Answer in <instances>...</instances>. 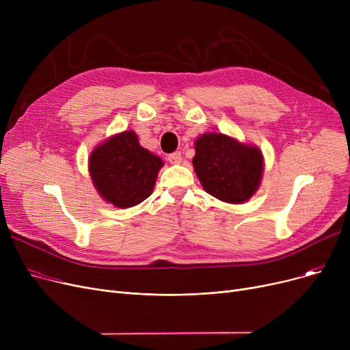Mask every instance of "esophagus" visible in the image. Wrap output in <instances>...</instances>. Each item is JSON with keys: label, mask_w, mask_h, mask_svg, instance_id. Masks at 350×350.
Wrapping results in <instances>:
<instances>
[{"label": "esophagus", "mask_w": 350, "mask_h": 350, "mask_svg": "<svg viewBox=\"0 0 350 350\" xmlns=\"http://www.w3.org/2000/svg\"><path fill=\"white\" fill-rule=\"evenodd\" d=\"M181 153L180 152H174V153H172V154H169L167 156V160L172 163V164H178V163H181Z\"/></svg>", "instance_id": "34e87169"}]
</instances>
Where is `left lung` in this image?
<instances>
[{
    "label": "left lung",
    "instance_id": "obj_1",
    "mask_svg": "<svg viewBox=\"0 0 350 350\" xmlns=\"http://www.w3.org/2000/svg\"><path fill=\"white\" fill-rule=\"evenodd\" d=\"M194 147V172L208 194L230 204H243L258 190L264 172L258 147L223 133H204Z\"/></svg>",
    "mask_w": 350,
    "mask_h": 350
}]
</instances>
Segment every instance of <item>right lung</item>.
Instances as JSON below:
<instances>
[{
	"instance_id": "1",
	"label": "right lung",
	"mask_w": 350,
	"mask_h": 350,
	"mask_svg": "<svg viewBox=\"0 0 350 350\" xmlns=\"http://www.w3.org/2000/svg\"><path fill=\"white\" fill-rule=\"evenodd\" d=\"M163 160L143 149L135 132L126 131L95 147L89 173L95 189L118 208L137 206L154 189Z\"/></svg>"
}]
</instances>
